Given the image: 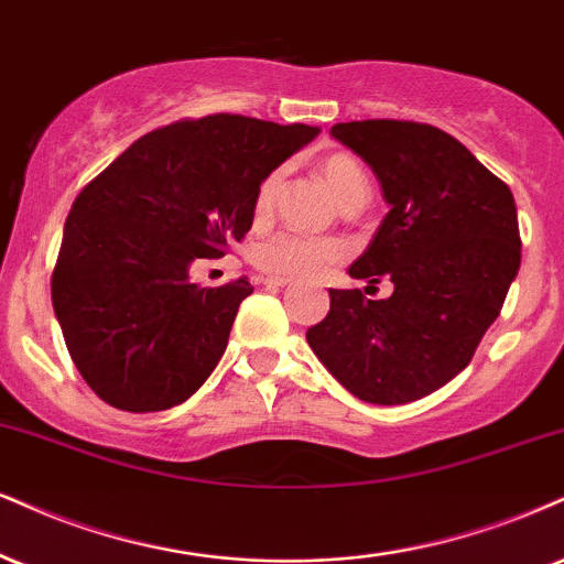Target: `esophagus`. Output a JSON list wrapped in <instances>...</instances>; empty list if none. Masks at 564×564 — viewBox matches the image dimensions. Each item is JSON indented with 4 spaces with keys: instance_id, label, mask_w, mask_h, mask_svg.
<instances>
[{
    "instance_id": "1",
    "label": "esophagus",
    "mask_w": 564,
    "mask_h": 564,
    "mask_svg": "<svg viewBox=\"0 0 564 564\" xmlns=\"http://www.w3.org/2000/svg\"><path fill=\"white\" fill-rule=\"evenodd\" d=\"M259 284H263V288H288L290 280H284V276H259Z\"/></svg>"
}]
</instances>
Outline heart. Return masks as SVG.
<instances>
[{
  "mask_svg": "<svg viewBox=\"0 0 564 564\" xmlns=\"http://www.w3.org/2000/svg\"><path fill=\"white\" fill-rule=\"evenodd\" d=\"M318 175H322L324 185L329 187V193L337 198L339 206L360 196L368 198V180L364 166H360L356 156L345 154V151L326 154L318 162ZM280 180L282 170L269 172L261 180L259 191H256V217H267L269 214ZM345 256L347 248L339 240L308 238V235L297 232H276L259 242L253 250L256 267L274 276H316L324 269H329L332 263L343 261Z\"/></svg>",
  "mask_w": 564,
  "mask_h": 564,
  "instance_id": "obj_1",
  "label": "heart"
}]
</instances>
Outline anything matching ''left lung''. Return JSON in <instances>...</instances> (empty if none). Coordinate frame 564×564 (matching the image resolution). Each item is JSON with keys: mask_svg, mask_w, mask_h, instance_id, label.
<instances>
[{"mask_svg": "<svg viewBox=\"0 0 564 564\" xmlns=\"http://www.w3.org/2000/svg\"><path fill=\"white\" fill-rule=\"evenodd\" d=\"M332 135L371 166L389 204L350 276H387L394 293L329 290V314L305 339L358 400L405 405L455 379L502 311L520 269L516 198L434 124L337 122Z\"/></svg>", "mask_w": 564, "mask_h": 564, "instance_id": "left-lung-1", "label": "left lung"}]
</instances>
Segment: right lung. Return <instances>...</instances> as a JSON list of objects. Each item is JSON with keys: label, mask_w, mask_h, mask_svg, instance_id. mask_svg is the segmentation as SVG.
<instances>
[{"label": "right lung", "mask_w": 564, "mask_h": 564, "mask_svg": "<svg viewBox=\"0 0 564 564\" xmlns=\"http://www.w3.org/2000/svg\"><path fill=\"white\" fill-rule=\"evenodd\" d=\"M316 135L242 115L180 120L138 138L78 193L52 303L69 358L104 402L156 413L208 379L253 288L248 276L198 288L187 269L246 238L261 180Z\"/></svg>", "instance_id": "1"}]
</instances>
